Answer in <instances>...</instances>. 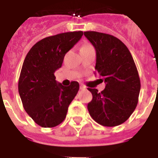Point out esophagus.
Instances as JSON below:
<instances>
[{
    "instance_id": "obj_1",
    "label": "esophagus",
    "mask_w": 158,
    "mask_h": 158,
    "mask_svg": "<svg viewBox=\"0 0 158 158\" xmlns=\"http://www.w3.org/2000/svg\"><path fill=\"white\" fill-rule=\"evenodd\" d=\"M85 89H86V87H85V85H80V89H81V90H85Z\"/></svg>"
}]
</instances>
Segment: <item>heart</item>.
I'll use <instances>...</instances> for the list:
<instances>
[{
    "mask_svg": "<svg viewBox=\"0 0 158 158\" xmlns=\"http://www.w3.org/2000/svg\"><path fill=\"white\" fill-rule=\"evenodd\" d=\"M89 46H91V45H89V44H85V45H84L83 47H89Z\"/></svg>",
    "mask_w": 158,
    "mask_h": 158,
    "instance_id": "obj_1",
    "label": "heart"
}]
</instances>
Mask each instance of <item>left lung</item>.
Wrapping results in <instances>:
<instances>
[{"label": "left lung", "instance_id": "8db88e82", "mask_svg": "<svg viewBox=\"0 0 158 158\" xmlns=\"http://www.w3.org/2000/svg\"><path fill=\"white\" fill-rule=\"evenodd\" d=\"M84 35L96 51L95 74L106 82L101 92L88 88L92 94L89 112L99 125L117 126L128 120L138 105L141 89L138 69L128 47L117 37L95 31Z\"/></svg>", "mask_w": 158, "mask_h": 158}]
</instances>
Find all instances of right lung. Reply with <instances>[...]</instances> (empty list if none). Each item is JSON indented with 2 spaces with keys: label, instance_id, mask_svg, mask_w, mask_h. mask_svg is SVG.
<instances>
[{
  "label": "right lung",
  "instance_id": "1",
  "mask_svg": "<svg viewBox=\"0 0 158 158\" xmlns=\"http://www.w3.org/2000/svg\"><path fill=\"white\" fill-rule=\"evenodd\" d=\"M82 35V31H74L44 38L32 47L23 61L19 94L25 111L43 128L56 127L64 121L79 91V82L64 86L56 81L54 73Z\"/></svg>",
  "mask_w": 158,
  "mask_h": 158
}]
</instances>
